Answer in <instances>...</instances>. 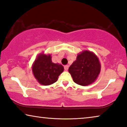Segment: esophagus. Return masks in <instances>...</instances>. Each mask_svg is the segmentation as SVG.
<instances>
[{
	"mask_svg": "<svg viewBox=\"0 0 127 127\" xmlns=\"http://www.w3.org/2000/svg\"><path fill=\"white\" fill-rule=\"evenodd\" d=\"M68 68H69V66L66 65L64 66V69H65V71H67L68 69Z\"/></svg>",
	"mask_w": 127,
	"mask_h": 127,
	"instance_id": "obj_1",
	"label": "esophagus"
}]
</instances>
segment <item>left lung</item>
Segmentation results:
<instances>
[{"label": "left lung", "mask_w": 127, "mask_h": 127, "mask_svg": "<svg viewBox=\"0 0 127 127\" xmlns=\"http://www.w3.org/2000/svg\"><path fill=\"white\" fill-rule=\"evenodd\" d=\"M101 71V64L96 54L84 50L77 54L76 60L72 64L68 71L73 82L87 86L95 82Z\"/></svg>", "instance_id": "8db88e82"}]
</instances>
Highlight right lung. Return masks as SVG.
I'll use <instances>...</instances> for the list:
<instances>
[{
  "label": "right lung",
  "instance_id": "right-lung-1",
  "mask_svg": "<svg viewBox=\"0 0 127 127\" xmlns=\"http://www.w3.org/2000/svg\"><path fill=\"white\" fill-rule=\"evenodd\" d=\"M51 55L39 54L32 65L33 75L37 82L43 86H49L58 80L64 71L63 66L52 62Z\"/></svg>",
  "mask_w": 127,
  "mask_h": 127
}]
</instances>
